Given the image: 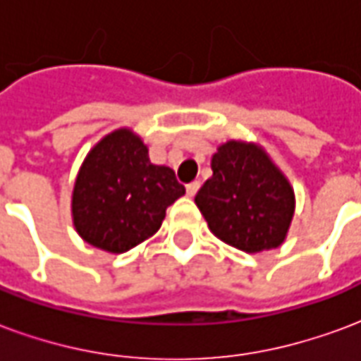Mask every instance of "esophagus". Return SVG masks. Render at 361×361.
Instances as JSON below:
<instances>
[{
	"label": "esophagus",
	"instance_id": "34e87169",
	"mask_svg": "<svg viewBox=\"0 0 361 361\" xmlns=\"http://www.w3.org/2000/svg\"><path fill=\"white\" fill-rule=\"evenodd\" d=\"M198 190H200V180H194V183L186 184V192H188V196H190V198H194V196L198 194Z\"/></svg>",
	"mask_w": 361,
	"mask_h": 361
}]
</instances>
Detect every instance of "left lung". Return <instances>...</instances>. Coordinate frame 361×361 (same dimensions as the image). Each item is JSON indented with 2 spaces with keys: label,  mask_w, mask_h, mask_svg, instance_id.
I'll list each match as a JSON object with an SVG mask.
<instances>
[{
  "label": "left lung",
  "mask_w": 361,
  "mask_h": 361,
  "mask_svg": "<svg viewBox=\"0 0 361 361\" xmlns=\"http://www.w3.org/2000/svg\"><path fill=\"white\" fill-rule=\"evenodd\" d=\"M212 171L194 202L213 235L248 254L279 248L296 198L269 154L256 142L227 140L212 155Z\"/></svg>",
  "instance_id": "8db88e82"
}]
</instances>
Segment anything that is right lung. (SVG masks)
Listing matches in <instances>:
<instances>
[{"label":"right lung","instance_id":"1","mask_svg":"<svg viewBox=\"0 0 361 361\" xmlns=\"http://www.w3.org/2000/svg\"><path fill=\"white\" fill-rule=\"evenodd\" d=\"M183 194L175 171L149 161L144 140L123 126L84 157L71 196L73 225L94 248L123 254L154 236Z\"/></svg>","mask_w":361,"mask_h":361}]
</instances>
